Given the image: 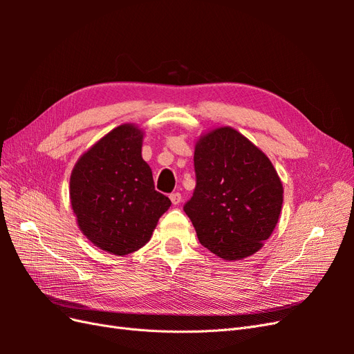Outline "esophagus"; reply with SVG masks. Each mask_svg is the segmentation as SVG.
I'll return each mask as SVG.
<instances>
[{
	"label": "esophagus",
	"mask_w": 354,
	"mask_h": 354,
	"mask_svg": "<svg viewBox=\"0 0 354 354\" xmlns=\"http://www.w3.org/2000/svg\"><path fill=\"white\" fill-rule=\"evenodd\" d=\"M169 199L174 203V205H178V203L181 202V194H178V192H176V194H171Z\"/></svg>",
	"instance_id": "1"
}]
</instances>
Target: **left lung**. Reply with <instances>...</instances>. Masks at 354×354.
Returning a JSON list of instances; mask_svg holds the SVG:
<instances>
[{
  "instance_id": "1",
  "label": "left lung",
  "mask_w": 354,
  "mask_h": 354,
  "mask_svg": "<svg viewBox=\"0 0 354 354\" xmlns=\"http://www.w3.org/2000/svg\"><path fill=\"white\" fill-rule=\"evenodd\" d=\"M196 187L185 212L199 242L223 260L246 259L273 233L283 202L270 159L232 127L199 137Z\"/></svg>"
}]
</instances>
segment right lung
<instances>
[{
    "label": "right lung",
    "instance_id": "add662e5",
    "mask_svg": "<svg viewBox=\"0 0 354 354\" xmlns=\"http://www.w3.org/2000/svg\"><path fill=\"white\" fill-rule=\"evenodd\" d=\"M142 145L143 130L122 124L93 145L71 174V205L80 230L115 255L140 250L171 207V201L155 190Z\"/></svg>",
    "mask_w": 354,
    "mask_h": 354
}]
</instances>
